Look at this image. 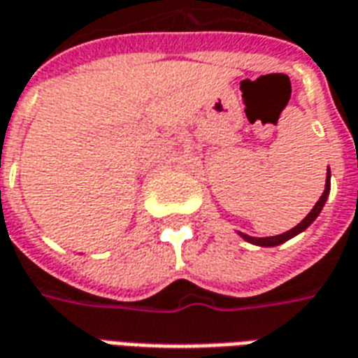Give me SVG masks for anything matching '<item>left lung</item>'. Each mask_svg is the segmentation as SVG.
<instances>
[{"instance_id":"obj_1","label":"left lung","mask_w":358,"mask_h":358,"mask_svg":"<svg viewBox=\"0 0 358 358\" xmlns=\"http://www.w3.org/2000/svg\"><path fill=\"white\" fill-rule=\"evenodd\" d=\"M328 192H330V169H328V179H326V187H324V192H322V196L318 198V202L315 204L311 213H309V215H307L299 225H296L294 229H289L288 233L278 234V236H267V238H254V236H248V234H242V236H244L248 242L257 244V246H278V244H282V242L289 240L292 236H296V234H299L301 231H305V229L311 225L313 221L318 217V213H320V210H322V206H324L326 202V198H328Z\"/></svg>"}]
</instances>
